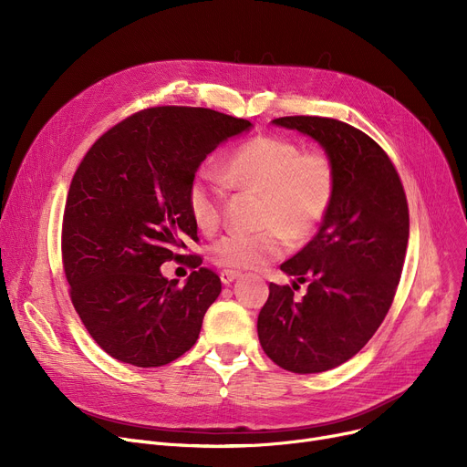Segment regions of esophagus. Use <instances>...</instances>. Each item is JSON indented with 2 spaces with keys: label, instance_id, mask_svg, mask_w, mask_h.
Here are the masks:
<instances>
[{
  "label": "esophagus",
  "instance_id": "esophagus-1",
  "mask_svg": "<svg viewBox=\"0 0 467 467\" xmlns=\"http://www.w3.org/2000/svg\"><path fill=\"white\" fill-rule=\"evenodd\" d=\"M242 275L238 273V271H223L219 275V278H221V282H223L225 285H229V284H233L234 280H238Z\"/></svg>",
  "mask_w": 467,
  "mask_h": 467
}]
</instances>
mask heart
I'll list each match as a JSON object with an SVG mask.
<instances>
[{
	"instance_id": "b5f03b06",
	"label": "heart",
	"mask_w": 467,
	"mask_h": 467,
	"mask_svg": "<svg viewBox=\"0 0 467 467\" xmlns=\"http://www.w3.org/2000/svg\"><path fill=\"white\" fill-rule=\"evenodd\" d=\"M221 180L233 187L263 192V223H282L296 238L314 231L335 194L331 161L324 153H301L297 143L278 136H257L238 145L221 166ZM187 208L202 233L217 229L223 191L206 171L191 180ZM281 226L254 234L221 236L212 246L210 257L221 266L238 271L259 268L287 250V233Z\"/></svg>"
}]
</instances>
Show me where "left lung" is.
<instances>
[{"label":"left lung","mask_w":467,"mask_h":467,"mask_svg":"<svg viewBox=\"0 0 467 467\" xmlns=\"http://www.w3.org/2000/svg\"><path fill=\"white\" fill-rule=\"evenodd\" d=\"M273 125L312 138L335 171V194L317 234L280 265L289 285H268L257 317L265 354L282 369L324 373L354 358L396 296L409 242V208L394 164L369 136L327 117H280Z\"/></svg>","instance_id":"8db88e82"}]
</instances>
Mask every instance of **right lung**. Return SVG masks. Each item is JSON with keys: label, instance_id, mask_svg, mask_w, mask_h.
Wrapping results in <instances>:
<instances>
[{"label": "right lung", "instance_id": "obj_1", "mask_svg": "<svg viewBox=\"0 0 467 467\" xmlns=\"http://www.w3.org/2000/svg\"><path fill=\"white\" fill-rule=\"evenodd\" d=\"M252 127L204 108H151L119 122L85 155L66 201L62 259L71 303L111 358L161 367L199 338L219 276L199 268L178 287L161 265L196 240L187 208L196 170ZM191 263L202 261L191 255Z\"/></svg>", "mask_w": 467, "mask_h": 467}]
</instances>
